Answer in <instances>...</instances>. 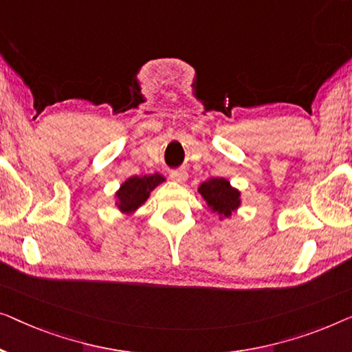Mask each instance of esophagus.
I'll return each instance as SVG.
<instances>
[{"instance_id": "1", "label": "esophagus", "mask_w": 352, "mask_h": 352, "mask_svg": "<svg viewBox=\"0 0 352 352\" xmlns=\"http://www.w3.org/2000/svg\"><path fill=\"white\" fill-rule=\"evenodd\" d=\"M170 178L174 182L182 183V182H185L186 178H188V172L186 170H172L170 172Z\"/></svg>"}]
</instances>
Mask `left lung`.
Wrapping results in <instances>:
<instances>
[{"label": "left lung", "instance_id": "left-lung-1", "mask_svg": "<svg viewBox=\"0 0 352 352\" xmlns=\"http://www.w3.org/2000/svg\"><path fill=\"white\" fill-rule=\"evenodd\" d=\"M197 191L204 197L210 210L220 215V219L231 217L232 212L241 206V192L232 188L226 178H210L201 183Z\"/></svg>", "mask_w": 352, "mask_h": 352}]
</instances>
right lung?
Returning a JSON list of instances; mask_svg holds the SVG:
<instances>
[{"label":"right lung","instance_id":"1","mask_svg":"<svg viewBox=\"0 0 352 352\" xmlns=\"http://www.w3.org/2000/svg\"><path fill=\"white\" fill-rule=\"evenodd\" d=\"M166 178L160 174L131 177L122 183L120 190L116 191V206L122 214H132L148 199L150 192L164 182Z\"/></svg>","mask_w":352,"mask_h":352}]
</instances>
